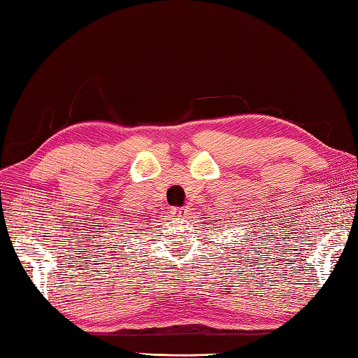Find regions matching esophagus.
I'll return each instance as SVG.
<instances>
[{
  "label": "esophagus",
  "mask_w": 358,
  "mask_h": 358,
  "mask_svg": "<svg viewBox=\"0 0 358 358\" xmlns=\"http://www.w3.org/2000/svg\"><path fill=\"white\" fill-rule=\"evenodd\" d=\"M183 213H185L183 208H180V207H172L171 208V215L172 216H181Z\"/></svg>",
  "instance_id": "obj_1"
}]
</instances>
